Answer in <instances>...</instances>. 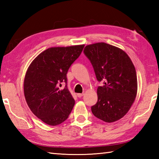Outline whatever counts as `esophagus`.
Listing matches in <instances>:
<instances>
[{"label":"esophagus","instance_id":"esophagus-1","mask_svg":"<svg viewBox=\"0 0 159 159\" xmlns=\"http://www.w3.org/2000/svg\"><path fill=\"white\" fill-rule=\"evenodd\" d=\"M83 95H84V93H77V96L79 97V98H81Z\"/></svg>","mask_w":159,"mask_h":159}]
</instances>
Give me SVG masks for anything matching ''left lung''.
I'll return each instance as SVG.
<instances>
[{"mask_svg": "<svg viewBox=\"0 0 159 159\" xmlns=\"http://www.w3.org/2000/svg\"><path fill=\"white\" fill-rule=\"evenodd\" d=\"M84 54L92 64L98 81V101L92 107L94 116L105 122L123 117L133 104L137 92L136 70L124 50L104 42L87 45Z\"/></svg>", "mask_w": 159, "mask_h": 159, "instance_id": "8db88e82", "label": "left lung"}]
</instances>
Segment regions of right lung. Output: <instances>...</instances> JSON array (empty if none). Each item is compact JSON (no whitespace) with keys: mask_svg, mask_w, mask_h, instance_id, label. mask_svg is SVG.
<instances>
[{"mask_svg":"<svg viewBox=\"0 0 159 159\" xmlns=\"http://www.w3.org/2000/svg\"><path fill=\"white\" fill-rule=\"evenodd\" d=\"M85 45L52 47L40 53L26 71L24 93L30 109L43 122L57 126L66 121L75 101L67 85V73Z\"/></svg>","mask_w":159,"mask_h":159,"instance_id":"1","label":"right lung"}]
</instances>
